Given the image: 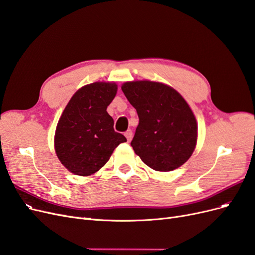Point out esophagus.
Wrapping results in <instances>:
<instances>
[{
	"instance_id": "34e87169",
	"label": "esophagus",
	"mask_w": 255,
	"mask_h": 255,
	"mask_svg": "<svg viewBox=\"0 0 255 255\" xmlns=\"http://www.w3.org/2000/svg\"><path fill=\"white\" fill-rule=\"evenodd\" d=\"M125 136H126V138H127V141L129 142V141H131V138H132V131H131L130 129L129 130H127L126 132H125Z\"/></svg>"
}]
</instances>
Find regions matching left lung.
I'll list each match as a JSON object with an SVG mask.
<instances>
[{
  "label": "left lung",
  "mask_w": 255,
  "mask_h": 255,
  "mask_svg": "<svg viewBox=\"0 0 255 255\" xmlns=\"http://www.w3.org/2000/svg\"><path fill=\"white\" fill-rule=\"evenodd\" d=\"M121 88L139 120L131 141L135 154L157 171L183 165L198 137L195 114L183 96L159 81H126Z\"/></svg>",
  "instance_id": "left-lung-1"
}]
</instances>
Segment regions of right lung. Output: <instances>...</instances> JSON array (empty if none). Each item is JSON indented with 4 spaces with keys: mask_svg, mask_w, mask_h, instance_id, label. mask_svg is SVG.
Here are the masks:
<instances>
[{
    "mask_svg": "<svg viewBox=\"0 0 255 255\" xmlns=\"http://www.w3.org/2000/svg\"><path fill=\"white\" fill-rule=\"evenodd\" d=\"M118 92L114 81H95L78 89L57 124L54 147L62 165L72 174L94 175L109 161L113 150L127 142L114 131L107 112Z\"/></svg>",
    "mask_w": 255,
    "mask_h": 255,
    "instance_id": "obj_1",
    "label": "right lung"
}]
</instances>
